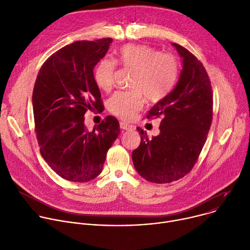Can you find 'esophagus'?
Masks as SVG:
<instances>
[{
	"mask_svg": "<svg viewBox=\"0 0 250 250\" xmlns=\"http://www.w3.org/2000/svg\"><path fill=\"white\" fill-rule=\"evenodd\" d=\"M120 128L123 129V130H126V131H129V130H134L135 127L133 125H130L126 122H120Z\"/></svg>",
	"mask_w": 250,
	"mask_h": 250,
	"instance_id": "obj_1",
	"label": "esophagus"
}]
</instances>
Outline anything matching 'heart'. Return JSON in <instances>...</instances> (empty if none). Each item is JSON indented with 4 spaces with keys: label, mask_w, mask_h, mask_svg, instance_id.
I'll list each match as a JSON object with an SVG mask.
<instances>
[{
    "label": "heart",
    "mask_w": 250,
    "mask_h": 250,
    "mask_svg": "<svg viewBox=\"0 0 250 250\" xmlns=\"http://www.w3.org/2000/svg\"><path fill=\"white\" fill-rule=\"evenodd\" d=\"M116 62L132 70L129 90H119L108 100V109L113 115L130 120L134 118L144 103L158 102L174 88L180 74L178 60L170 53L140 44H125L117 52ZM104 59L94 69L96 85L103 91H110L114 85L117 64Z\"/></svg>",
    "instance_id": "obj_1"
}]
</instances>
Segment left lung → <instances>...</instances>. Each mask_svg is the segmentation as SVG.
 <instances>
[{"mask_svg": "<svg viewBox=\"0 0 250 250\" xmlns=\"http://www.w3.org/2000/svg\"><path fill=\"white\" fill-rule=\"evenodd\" d=\"M183 59L176 87L148 111L161 118L160 134L149 139L138 127L141 143L132 153L134 167L155 184L180 180L197 163L212 121V89L203 63L184 46L173 42Z\"/></svg>", "mask_w": 250, "mask_h": 250, "instance_id": "8db88e82", "label": "left lung"}]
</instances>
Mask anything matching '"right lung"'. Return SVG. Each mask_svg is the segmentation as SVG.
Here are the masks:
<instances>
[{"mask_svg": "<svg viewBox=\"0 0 250 250\" xmlns=\"http://www.w3.org/2000/svg\"><path fill=\"white\" fill-rule=\"evenodd\" d=\"M111 42L105 38L65 45L43 62L36 79L33 109L41 155L70 182L85 183L100 175L106 154L120 133L113 116L105 117L91 132L84 127L87 110H103L93 69Z\"/></svg>", "mask_w": 250, "mask_h": 250, "instance_id": "add662e5", "label": "right lung"}]
</instances>
